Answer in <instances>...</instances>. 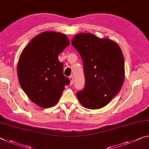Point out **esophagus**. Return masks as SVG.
I'll return each instance as SVG.
<instances>
[{
  "label": "esophagus",
  "instance_id": "34e87169",
  "mask_svg": "<svg viewBox=\"0 0 149 149\" xmlns=\"http://www.w3.org/2000/svg\"><path fill=\"white\" fill-rule=\"evenodd\" d=\"M69 79L70 80V85H72L73 83H74V77H73V75H70L69 77Z\"/></svg>",
  "mask_w": 149,
  "mask_h": 149
}]
</instances>
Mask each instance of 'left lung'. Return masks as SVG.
I'll list each match as a JSON object with an SVG mask.
<instances>
[{
	"label": "left lung",
	"instance_id": "1",
	"mask_svg": "<svg viewBox=\"0 0 149 149\" xmlns=\"http://www.w3.org/2000/svg\"><path fill=\"white\" fill-rule=\"evenodd\" d=\"M84 63L85 84L76 96L88 109H99L120 92L125 77L124 58L116 42L81 33L72 40Z\"/></svg>",
	"mask_w": 149,
	"mask_h": 149
}]
</instances>
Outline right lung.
Here are the masks:
<instances>
[{
    "label": "right lung",
    "mask_w": 149,
    "mask_h": 149,
    "mask_svg": "<svg viewBox=\"0 0 149 149\" xmlns=\"http://www.w3.org/2000/svg\"><path fill=\"white\" fill-rule=\"evenodd\" d=\"M70 45L65 35L45 31L33 38L17 63L19 84L32 102L40 107L54 106L70 81L63 74L58 54Z\"/></svg>",
    "instance_id": "add662e5"
}]
</instances>
